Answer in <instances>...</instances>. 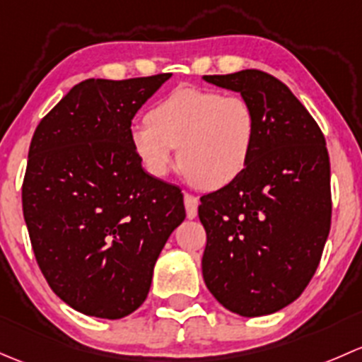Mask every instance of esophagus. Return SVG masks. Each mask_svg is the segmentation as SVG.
Wrapping results in <instances>:
<instances>
[{"instance_id":"1","label":"esophagus","mask_w":362,"mask_h":362,"mask_svg":"<svg viewBox=\"0 0 362 362\" xmlns=\"http://www.w3.org/2000/svg\"><path fill=\"white\" fill-rule=\"evenodd\" d=\"M185 207L188 219L197 218V214H199V199L192 193H185Z\"/></svg>"}]
</instances>
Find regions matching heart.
<instances>
[{
	"instance_id": "1",
	"label": "heart",
	"mask_w": 362,
	"mask_h": 362,
	"mask_svg": "<svg viewBox=\"0 0 362 362\" xmlns=\"http://www.w3.org/2000/svg\"><path fill=\"white\" fill-rule=\"evenodd\" d=\"M130 127V144L148 174L163 177L174 162L202 189L235 181L251 162L258 136L255 107L242 95L180 87Z\"/></svg>"
}]
</instances>
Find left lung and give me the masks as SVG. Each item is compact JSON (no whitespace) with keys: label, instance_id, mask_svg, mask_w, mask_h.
Masks as SVG:
<instances>
[{"label":"left lung","instance_id":"1","mask_svg":"<svg viewBox=\"0 0 362 362\" xmlns=\"http://www.w3.org/2000/svg\"><path fill=\"white\" fill-rule=\"evenodd\" d=\"M255 107L258 136L244 173L200 197L209 291L242 317L274 314L296 300L317 270L331 226V170L324 134L272 74H209Z\"/></svg>","mask_w":362,"mask_h":362}]
</instances>
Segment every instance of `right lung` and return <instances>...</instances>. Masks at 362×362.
<instances>
[{
  "instance_id": "add662e5",
  "label": "right lung",
  "mask_w": 362,
  "mask_h": 362,
  "mask_svg": "<svg viewBox=\"0 0 362 362\" xmlns=\"http://www.w3.org/2000/svg\"><path fill=\"white\" fill-rule=\"evenodd\" d=\"M169 78L81 81L31 139L22 211L33 251L52 291L85 315L137 310L186 218L181 189L150 176L129 137L139 107Z\"/></svg>"
}]
</instances>
